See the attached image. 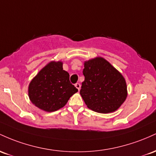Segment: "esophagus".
Segmentation results:
<instances>
[{"mask_svg": "<svg viewBox=\"0 0 156 156\" xmlns=\"http://www.w3.org/2000/svg\"><path fill=\"white\" fill-rule=\"evenodd\" d=\"M75 87H76V88L78 89V90H80V87H81V85H80V83H76L75 84Z\"/></svg>", "mask_w": 156, "mask_h": 156, "instance_id": "obj_1", "label": "esophagus"}]
</instances>
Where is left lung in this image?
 Wrapping results in <instances>:
<instances>
[{
	"label": "left lung",
	"instance_id": "1",
	"mask_svg": "<svg viewBox=\"0 0 156 156\" xmlns=\"http://www.w3.org/2000/svg\"><path fill=\"white\" fill-rule=\"evenodd\" d=\"M80 95L87 107L100 113L116 111L127 96V84L119 71L98 57L85 61Z\"/></svg>",
	"mask_w": 156,
	"mask_h": 156
}]
</instances>
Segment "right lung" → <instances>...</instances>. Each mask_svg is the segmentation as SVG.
I'll use <instances>...</instances> for the list:
<instances>
[{"instance_id": "1", "label": "right lung", "mask_w": 156, "mask_h": 156, "mask_svg": "<svg viewBox=\"0 0 156 156\" xmlns=\"http://www.w3.org/2000/svg\"><path fill=\"white\" fill-rule=\"evenodd\" d=\"M28 91L34 105L53 112L66 105L78 89L70 83L69 73L62 69V62L51 61L32 79Z\"/></svg>"}]
</instances>
